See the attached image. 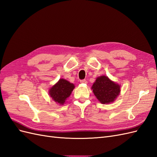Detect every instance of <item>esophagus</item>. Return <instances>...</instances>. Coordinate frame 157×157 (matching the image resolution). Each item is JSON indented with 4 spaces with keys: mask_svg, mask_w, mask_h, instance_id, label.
<instances>
[{
    "mask_svg": "<svg viewBox=\"0 0 157 157\" xmlns=\"http://www.w3.org/2000/svg\"><path fill=\"white\" fill-rule=\"evenodd\" d=\"M80 83H83V84H86L87 83V81L85 79H84V80H80Z\"/></svg>",
    "mask_w": 157,
    "mask_h": 157,
    "instance_id": "34e87169",
    "label": "esophagus"
}]
</instances>
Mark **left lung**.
<instances>
[{"instance_id": "8db88e82", "label": "left lung", "mask_w": 157, "mask_h": 157, "mask_svg": "<svg viewBox=\"0 0 157 157\" xmlns=\"http://www.w3.org/2000/svg\"><path fill=\"white\" fill-rule=\"evenodd\" d=\"M92 89L95 96L103 104L113 102L121 92V86L104 75L96 78Z\"/></svg>"}]
</instances>
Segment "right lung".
<instances>
[{"label": "right lung", "instance_id": "right-lung-1", "mask_svg": "<svg viewBox=\"0 0 157 157\" xmlns=\"http://www.w3.org/2000/svg\"><path fill=\"white\" fill-rule=\"evenodd\" d=\"M75 85L67 80L61 78L49 90V94L53 100L59 105H63L65 100L70 96Z\"/></svg>", "mask_w": 157, "mask_h": 157}]
</instances>
